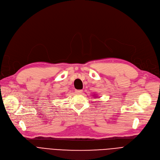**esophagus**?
<instances>
[{
	"mask_svg": "<svg viewBox=\"0 0 160 160\" xmlns=\"http://www.w3.org/2000/svg\"><path fill=\"white\" fill-rule=\"evenodd\" d=\"M82 92V90H75V93L78 94H80Z\"/></svg>",
	"mask_w": 160,
	"mask_h": 160,
	"instance_id": "esophagus-1",
	"label": "esophagus"
}]
</instances>
